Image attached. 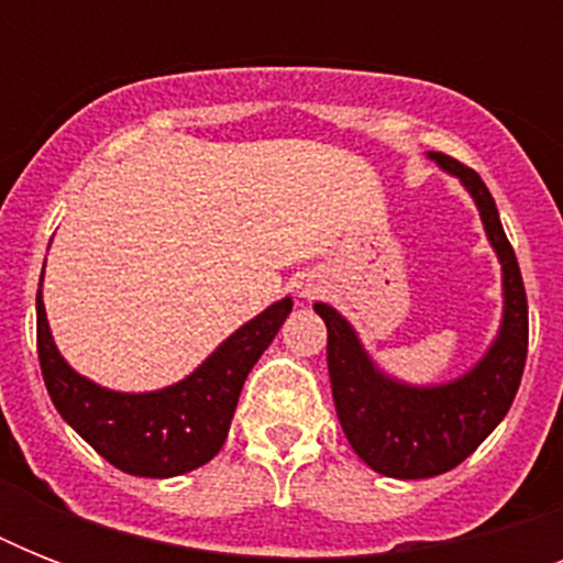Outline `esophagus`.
I'll use <instances>...</instances> for the list:
<instances>
[{
	"instance_id": "obj_1",
	"label": "esophagus",
	"mask_w": 563,
	"mask_h": 563,
	"mask_svg": "<svg viewBox=\"0 0 563 563\" xmlns=\"http://www.w3.org/2000/svg\"><path fill=\"white\" fill-rule=\"evenodd\" d=\"M321 295H324V283L318 280L316 274H307V277L298 283V298L316 300V298H321Z\"/></svg>"
}]
</instances>
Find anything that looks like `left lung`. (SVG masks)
I'll list each match as a JSON object with an SVG mask.
<instances>
[{"instance_id": "left-lung-1", "label": "left lung", "mask_w": 563, "mask_h": 563, "mask_svg": "<svg viewBox=\"0 0 563 563\" xmlns=\"http://www.w3.org/2000/svg\"><path fill=\"white\" fill-rule=\"evenodd\" d=\"M432 161L462 180L479 207L490 245L503 263V327L473 371L446 385H402L374 368L353 327L333 307L316 303L327 324V368L335 415L351 446L371 471L391 479H429L462 464L508 415L529 353V303L515 247L485 180L450 154Z\"/></svg>"}]
</instances>
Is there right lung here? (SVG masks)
Returning a JSON list of instances; mask_svg holds the SVG:
<instances>
[{"instance_id":"right-lung-1","label":"right lung","mask_w":563,"mask_h":563,"mask_svg":"<svg viewBox=\"0 0 563 563\" xmlns=\"http://www.w3.org/2000/svg\"><path fill=\"white\" fill-rule=\"evenodd\" d=\"M291 312V298L239 327L187 379L148 394L108 391L75 374L48 333L37 291V356L46 391L60 418L96 453L131 476L169 479L219 453L247 374Z\"/></svg>"}]
</instances>
